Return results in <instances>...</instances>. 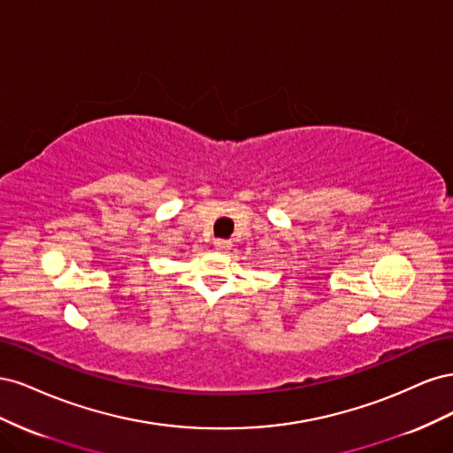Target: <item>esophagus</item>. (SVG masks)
Masks as SVG:
<instances>
[{
    "label": "esophagus",
    "mask_w": 453,
    "mask_h": 453,
    "mask_svg": "<svg viewBox=\"0 0 453 453\" xmlns=\"http://www.w3.org/2000/svg\"><path fill=\"white\" fill-rule=\"evenodd\" d=\"M213 245H215V250H217V251L225 253V251H228V250L232 248V242H230V240H215V242H213Z\"/></svg>",
    "instance_id": "obj_1"
}]
</instances>
